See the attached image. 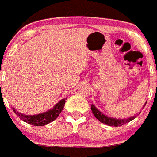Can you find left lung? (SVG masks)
I'll use <instances>...</instances> for the list:
<instances>
[{
  "label": "left lung",
  "mask_w": 157,
  "mask_h": 157,
  "mask_svg": "<svg viewBox=\"0 0 157 157\" xmlns=\"http://www.w3.org/2000/svg\"><path fill=\"white\" fill-rule=\"evenodd\" d=\"M146 105V104H145ZM91 109L92 112H93V114L96 117L97 119H98L100 121L101 123H104V124H106L108 126H110V127H120V126H123V125L126 124V123H129L132 120H133L134 118H136V117L137 115H135L133 117H130L128 118H124V119H121V118H111V117H109V116H106L105 114L101 113V112L98 109L96 108V106L94 105V104H92L91 105ZM139 114H140V112L139 113Z\"/></svg>",
  "instance_id": "obj_1"
}]
</instances>
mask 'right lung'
<instances>
[{
    "mask_svg": "<svg viewBox=\"0 0 157 157\" xmlns=\"http://www.w3.org/2000/svg\"><path fill=\"white\" fill-rule=\"evenodd\" d=\"M65 100H67V98L62 99L52 109H49L47 112H44L42 114H35V115H25V114H21L16 111V109L13 107V110L17 115L19 116L20 119H21L23 122L33 125V126L41 127V126H45L48 123H52V121H54L58 117L59 114L62 111V109H63L66 101Z\"/></svg>",
    "mask_w": 157,
    "mask_h": 157,
    "instance_id": "1",
    "label": "right lung"
}]
</instances>
